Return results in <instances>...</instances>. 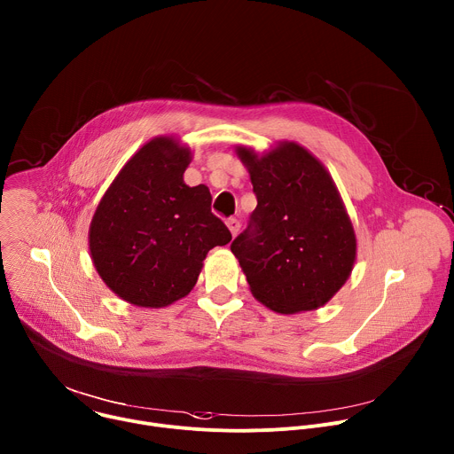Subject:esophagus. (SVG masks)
<instances>
[{"label": "esophagus", "mask_w": 454, "mask_h": 454, "mask_svg": "<svg viewBox=\"0 0 454 454\" xmlns=\"http://www.w3.org/2000/svg\"><path fill=\"white\" fill-rule=\"evenodd\" d=\"M226 226L230 228L231 235L235 237V235L239 233V230H240V221H239V219H235V217H230V219L226 221Z\"/></svg>", "instance_id": "1"}]
</instances>
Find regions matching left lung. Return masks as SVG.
Masks as SVG:
<instances>
[{
	"mask_svg": "<svg viewBox=\"0 0 454 454\" xmlns=\"http://www.w3.org/2000/svg\"><path fill=\"white\" fill-rule=\"evenodd\" d=\"M256 208L231 242L253 295L279 314L316 310L346 283L356 239L337 187L305 147L285 142L263 157L239 147Z\"/></svg>",
	"mask_w": 454,
	"mask_h": 454,
	"instance_id": "1",
	"label": "left lung"
}]
</instances>
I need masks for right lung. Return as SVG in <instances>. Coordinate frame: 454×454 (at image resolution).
I'll use <instances>...</instances> for the list:
<instances>
[{
	"label": "right lung",
	"instance_id": "obj_1",
	"mask_svg": "<svg viewBox=\"0 0 454 454\" xmlns=\"http://www.w3.org/2000/svg\"><path fill=\"white\" fill-rule=\"evenodd\" d=\"M191 151L169 137L142 145L103 196L89 247L103 281L137 307L162 309L187 295L207 253L231 233L212 214L208 187H189Z\"/></svg>",
	"mask_w": 454,
	"mask_h": 454
}]
</instances>
